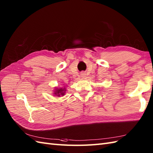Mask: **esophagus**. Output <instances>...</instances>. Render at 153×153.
<instances>
[{"label": "esophagus", "mask_w": 153, "mask_h": 153, "mask_svg": "<svg viewBox=\"0 0 153 153\" xmlns=\"http://www.w3.org/2000/svg\"><path fill=\"white\" fill-rule=\"evenodd\" d=\"M85 75V74L83 73V74H81V76H83Z\"/></svg>", "instance_id": "obj_1"}]
</instances>
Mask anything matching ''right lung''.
<instances>
[{"instance_id":"1","label":"right lung","mask_w":153,"mask_h":153,"mask_svg":"<svg viewBox=\"0 0 153 153\" xmlns=\"http://www.w3.org/2000/svg\"><path fill=\"white\" fill-rule=\"evenodd\" d=\"M65 91H66L65 88H57V89H56L55 93L54 94L57 96V97H60V95L63 96L64 94H65Z\"/></svg>"}]
</instances>
